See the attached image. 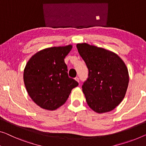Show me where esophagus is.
I'll return each mask as SVG.
<instances>
[{
    "label": "esophagus",
    "mask_w": 146,
    "mask_h": 146,
    "mask_svg": "<svg viewBox=\"0 0 146 146\" xmlns=\"http://www.w3.org/2000/svg\"><path fill=\"white\" fill-rule=\"evenodd\" d=\"M75 79L76 80H77V81L78 82H79V77H75Z\"/></svg>",
    "instance_id": "34e87169"
}]
</instances>
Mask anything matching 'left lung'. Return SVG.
<instances>
[{"label": "left lung", "mask_w": 146, "mask_h": 146, "mask_svg": "<svg viewBox=\"0 0 146 146\" xmlns=\"http://www.w3.org/2000/svg\"><path fill=\"white\" fill-rule=\"evenodd\" d=\"M78 52L88 69L82 85L89 107L94 111L109 112L123 100L129 82L127 67L121 58L107 50L81 43Z\"/></svg>", "instance_id": "8db88e82"}]
</instances>
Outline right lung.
Returning <instances> with one entry per match:
<instances>
[{
    "mask_svg": "<svg viewBox=\"0 0 146 146\" xmlns=\"http://www.w3.org/2000/svg\"><path fill=\"white\" fill-rule=\"evenodd\" d=\"M72 46L52 47L38 52L30 58L23 72L29 96L36 105L55 110L66 103L72 89L79 83L69 77L64 58Z\"/></svg>",
    "mask_w": 146,
    "mask_h": 146,
    "instance_id": "obj_1",
    "label": "right lung"
}]
</instances>
